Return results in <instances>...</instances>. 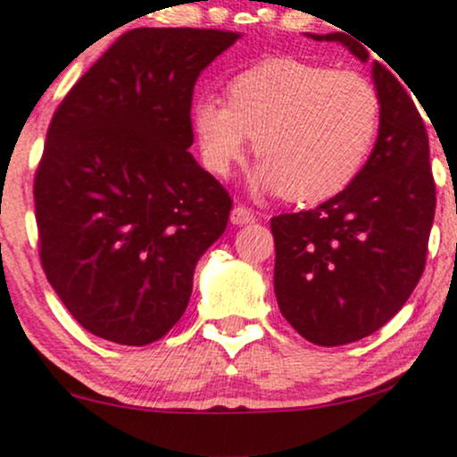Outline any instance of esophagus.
I'll return each instance as SVG.
<instances>
[{
    "label": "esophagus",
    "mask_w": 457,
    "mask_h": 457,
    "mask_svg": "<svg viewBox=\"0 0 457 457\" xmlns=\"http://www.w3.org/2000/svg\"><path fill=\"white\" fill-rule=\"evenodd\" d=\"M232 223L234 225H248L255 221V212H253L248 206H242V204H236L232 209Z\"/></svg>",
    "instance_id": "esophagus-1"
}]
</instances>
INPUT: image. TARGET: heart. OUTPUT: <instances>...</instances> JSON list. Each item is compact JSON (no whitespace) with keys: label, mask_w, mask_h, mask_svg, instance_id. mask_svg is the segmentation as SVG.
Here are the masks:
<instances>
[{"label":"heart","mask_w":457,"mask_h":457,"mask_svg":"<svg viewBox=\"0 0 457 457\" xmlns=\"http://www.w3.org/2000/svg\"><path fill=\"white\" fill-rule=\"evenodd\" d=\"M229 101L198 96L192 129L204 169L228 177L255 137L253 187L316 204L361 175L378 141L382 99L367 75L274 56L236 73Z\"/></svg>","instance_id":"b5f03b06"}]
</instances>
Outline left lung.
I'll return each mask as SVG.
<instances>
[{
  "label": "left lung",
  "mask_w": 457,
  "mask_h": 457,
  "mask_svg": "<svg viewBox=\"0 0 457 457\" xmlns=\"http://www.w3.org/2000/svg\"><path fill=\"white\" fill-rule=\"evenodd\" d=\"M342 42L367 62L365 46ZM382 122L361 175L312 211L271 217L274 293L282 316L316 345H345L382 328L421 278L436 192L424 120L403 84L373 62ZM409 88V86H407Z\"/></svg>",
  "instance_id": "1"
}]
</instances>
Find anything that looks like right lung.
<instances>
[{
	"label": "right lung",
	"mask_w": 457,
	"mask_h": 457,
	"mask_svg": "<svg viewBox=\"0 0 457 457\" xmlns=\"http://www.w3.org/2000/svg\"><path fill=\"white\" fill-rule=\"evenodd\" d=\"M240 36L132 29L52 115L36 172L39 259L75 320L122 345L158 342L232 198L187 152L194 86Z\"/></svg>",
	"instance_id": "right-lung-1"
}]
</instances>
